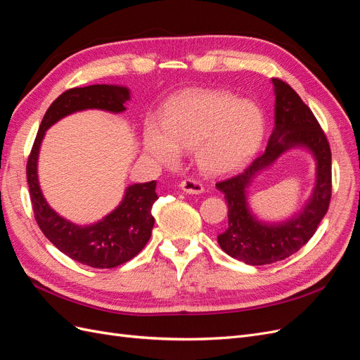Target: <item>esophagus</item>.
<instances>
[{
    "label": "esophagus",
    "mask_w": 360,
    "mask_h": 360,
    "mask_svg": "<svg viewBox=\"0 0 360 360\" xmlns=\"http://www.w3.org/2000/svg\"><path fill=\"white\" fill-rule=\"evenodd\" d=\"M180 189H181L183 192L192 193V195H200V193L204 192V186H202V184H201L200 181H197V180H193V179L183 180V181L180 183Z\"/></svg>",
    "instance_id": "obj_1"
}]
</instances>
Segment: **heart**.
<instances>
[{
    "label": "heart",
    "mask_w": 360,
    "mask_h": 360,
    "mask_svg": "<svg viewBox=\"0 0 360 360\" xmlns=\"http://www.w3.org/2000/svg\"><path fill=\"white\" fill-rule=\"evenodd\" d=\"M264 117L258 106L225 91H195L172 102L162 127L150 123L144 148L160 165L179 163L181 150L197 148V162L207 174L240 168L258 151Z\"/></svg>",
    "instance_id": "heart-1"
}]
</instances>
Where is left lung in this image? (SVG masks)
Listing matches in <instances>:
<instances>
[{
    "instance_id": "1",
    "label": "left lung",
    "mask_w": 360,
    "mask_h": 360,
    "mask_svg": "<svg viewBox=\"0 0 360 360\" xmlns=\"http://www.w3.org/2000/svg\"><path fill=\"white\" fill-rule=\"evenodd\" d=\"M275 91V126L264 153L240 174L216 183L228 202V225L217 236L224 252L250 266L285 259L307 245L329 209L332 195L330 147L312 111L299 94L281 79ZM302 148L316 162V183L302 209L281 223L261 221L247 202V189L259 174L287 150Z\"/></svg>"
}]
</instances>
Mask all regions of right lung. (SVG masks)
I'll use <instances>...</instances> for the list:
<instances>
[{"instance_id": "add662e5", "label": "right lung", "mask_w": 360, "mask_h": 360, "mask_svg": "<svg viewBox=\"0 0 360 360\" xmlns=\"http://www.w3.org/2000/svg\"><path fill=\"white\" fill-rule=\"evenodd\" d=\"M127 101V86L112 84H96L63 93L43 117L27 163L31 204L41 233L63 254L96 269L123 264L146 246L155 225L151 205L158 200L156 181L129 184L120 204L101 221L89 225L73 224L53 210L41 192L37 172L40 147L46 130L61 118L86 110L120 114L126 111Z\"/></svg>"}]
</instances>
